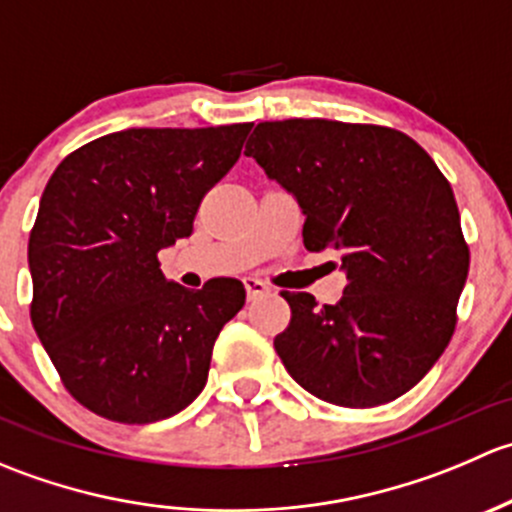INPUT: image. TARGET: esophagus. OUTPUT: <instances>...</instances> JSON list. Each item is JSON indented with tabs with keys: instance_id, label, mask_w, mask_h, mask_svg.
<instances>
[{
	"instance_id": "obj_1",
	"label": "esophagus",
	"mask_w": 512,
	"mask_h": 512,
	"mask_svg": "<svg viewBox=\"0 0 512 512\" xmlns=\"http://www.w3.org/2000/svg\"><path fill=\"white\" fill-rule=\"evenodd\" d=\"M245 289H247V297L257 299L262 297V294L270 292V285H267L265 280H260V277H245Z\"/></svg>"
}]
</instances>
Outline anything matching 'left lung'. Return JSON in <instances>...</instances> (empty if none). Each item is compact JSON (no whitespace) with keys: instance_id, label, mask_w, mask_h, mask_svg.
<instances>
[{"instance_id":"8db88e82","label":"left lung","mask_w":512,"mask_h":512,"mask_svg":"<svg viewBox=\"0 0 512 512\" xmlns=\"http://www.w3.org/2000/svg\"><path fill=\"white\" fill-rule=\"evenodd\" d=\"M245 156L297 198L309 252L337 250L344 297L292 309L275 352L317 399L371 409L428 374L456 329L471 265L451 183L406 133L371 123H257Z\"/></svg>"}]
</instances>
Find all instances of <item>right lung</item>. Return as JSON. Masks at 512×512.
Listing matches in <instances>:
<instances>
[{"instance_id":"obj_1","label":"right lung","mask_w":512,"mask_h":512,"mask_svg":"<svg viewBox=\"0 0 512 512\" xmlns=\"http://www.w3.org/2000/svg\"><path fill=\"white\" fill-rule=\"evenodd\" d=\"M252 123L128 128L69 153L29 235L32 324L66 391L118 423H153L203 391L245 287L185 289L158 252L193 232L200 200L237 163Z\"/></svg>"}]
</instances>
